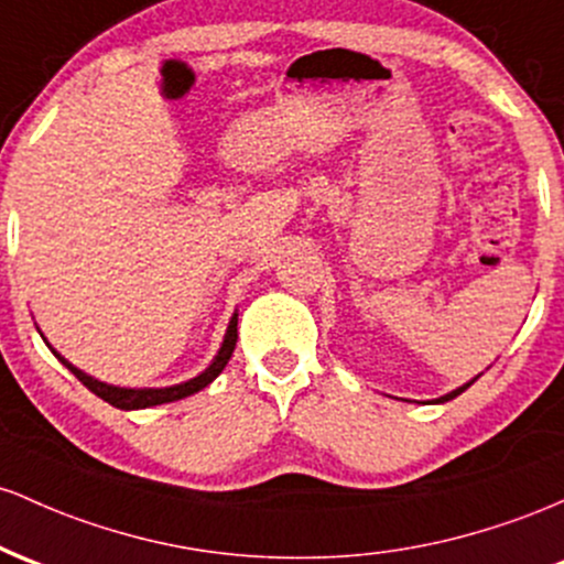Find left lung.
<instances>
[{"label":"left lung","instance_id":"8db88e82","mask_svg":"<svg viewBox=\"0 0 564 564\" xmlns=\"http://www.w3.org/2000/svg\"><path fill=\"white\" fill-rule=\"evenodd\" d=\"M479 378V376H477ZM477 378H471V381L469 383H464V386H458V389H453V391H447V394H442V397H436V400H432V402H436V404H442V402H451V400H455V397H458L460 394V391H466V389H469V386L474 383V381H477Z\"/></svg>","mask_w":564,"mask_h":564}]
</instances>
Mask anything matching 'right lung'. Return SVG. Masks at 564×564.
I'll return each mask as SVG.
<instances>
[{
  "label": "right lung",
  "mask_w": 564,
  "mask_h": 564,
  "mask_svg": "<svg viewBox=\"0 0 564 564\" xmlns=\"http://www.w3.org/2000/svg\"><path fill=\"white\" fill-rule=\"evenodd\" d=\"M237 319H239V312H234L231 319H229V327H226L224 344H220V349L213 357V362L207 365L205 370L199 372V376L188 378V381H183V383L162 386V389H128V386H113V383L98 381V378L87 376L85 370H79L77 365H72L66 357H63V354L55 351L53 346H50V340L42 335L40 327H36V330H40L42 340H44V344H47V349L53 351L55 357H58V362L66 365L68 370H72L74 376H77L79 381L85 383L95 397H100V400L113 404V408H119V410H143V408H154V404L175 402V400H183V397H192V394H197V391L205 389L207 383H213L215 378L220 376V370H224L226 362H229V359H231L234 346H237Z\"/></svg>",
  "instance_id": "1"
}]
</instances>
